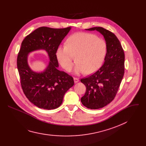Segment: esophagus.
<instances>
[{"mask_svg": "<svg viewBox=\"0 0 146 146\" xmlns=\"http://www.w3.org/2000/svg\"><path fill=\"white\" fill-rule=\"evenodd\" d=\"M74 81L75 83H77L79 81V78H76V77H74Z\"/></svg>", "mask_w": 146, "mask_h": 146, "instance_id": "1", "label": "esophagus"}]
</instances>
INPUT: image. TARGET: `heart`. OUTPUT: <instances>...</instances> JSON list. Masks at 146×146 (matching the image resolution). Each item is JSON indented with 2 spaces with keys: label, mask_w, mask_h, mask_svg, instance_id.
Masks as SVG:
<instances>
[{
  "label": "heart",
  "mask_w": 146,
  "mask_h": 146,
  "mask_svg": "<svg viewBox=\"0 0 146 146\" xmlns=\"http://www.w3.org/2000/svg\"><path fill=\"white\" fill-rule=\"evenodd\" d=\"M106 52V45L103 40L95 36L78 32L70 36L66 41V46H59L56 51L58 62L65 70H71L75 56L77 62L76 74H91L101 66Z\"/></svg>",
  "instance_id": "obj_1"
}]
</instances>
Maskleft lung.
I'll list each match as a JSON object with an SVG mask.
<instances>
[{
    "instance_id": "1",
    "label": "left lung",
    "mask_w": 146,
    "mask_h": 146,
    "mask_svg": "<svg viewBox=\"0 0 146 146\" xmlns=\"http://www.w3.org/2000/svg\"><path fill=\"white\" fill-rule=\"evenodd\" d=\"M87 31H97L105 39L107 52L102 66L95 73L81 79L86 87L81 98L84 106L98 109L106 106L115 98L124 74L125 54L116 36L102 28L94 27Z\"/></svg>"
}]
</instances>
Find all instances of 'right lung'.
Instances as JSON below:
<instances>
[{"mask_svg":"<svg viewBox=\"0 0 146 146\" xmlns=\"http://www.w3.org/2000/svg\"><path fill=\"white\" fill-rule=\"evenodd\" d=\"M71 27L55 29L40 27L23 41L17 56V68L21 84L27 98L40 109H55L60 106L66 91L74 85L73 78L58 69L56 51ZM44 49L48 54L50 62L46 69L35 72L27 63L28 54Z\"/></svg>","mask_w":146,"mask_h":146,"instance_id":"add662e5","label":"right lung"}]
</instances>
